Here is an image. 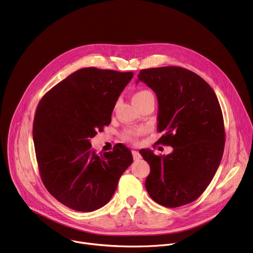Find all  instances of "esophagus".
<instances>
[{"instance_id":"obj_1","label":"esophagus","mask_w":253,"mask_h":253,"mask_svg":"<svg viewBox=\"0 0 253 253\" xmlns=\"http://www.w3.org/2000/svg\"><path fill=\"white\" fill-rule=\"evenodd\" d=\"M132 155H133V159H134L135 161H137V160L141 159V155H140V153H139L138 151H136V150H133V151H132Z\"/></svg>"}]
</instances>
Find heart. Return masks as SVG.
Segmentation results:
<instances>
[{
	"label": "heart",
	"mask_w": 253,
	"mask_h": 253,
	"mask_svg": "<svg viewBox=\"0 0 253 253\" xmlns=\"http://www.w3.org/2000/svg\"><path fill=\"white\" fill-rule=\"evenodd\" d=\"M148 100H154V95L151 91L149 90H140L136 92L133 96V102L136 106H139L143 104L144 102H146ZM144 133V129L138 128V129H127L123 132L122 137L125 141L136 143L139 136Z\"/></svg>",
	"instance_id": "1"
}]
</instances>
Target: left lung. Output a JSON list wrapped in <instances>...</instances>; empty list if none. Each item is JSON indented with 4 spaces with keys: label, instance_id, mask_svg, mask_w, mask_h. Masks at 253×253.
Segmentation results:
<instances>
[{
    "label": "left lung",
    "instance_id": "obj_1",
    "mask_svg": "<svg viewBox=\"0 0 253 253\" xmlns=\"http://www.w3.org/2000/svg\"><path fill=\"white\" fill-rule=\"evenodd\" d=\"M150 87L158 99L157 144L173 152L139 153L150 165L145 187L165 207L196 200L207 188L220 164L225 143L221 108L213 89L194 72L175 66L143 69L138 81Z\"/></svg>",
    "mask_w": 253,
    "mask_h": 253
}]
</instances>
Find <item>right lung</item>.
<instances>
[{
	"instance_id": "right-lung-1",
	"label": "right lung",
	"mask_w": 253,
	"mask_h": 253,
	"mask_svg": "<svg viewBox=\"0 0 253 253\" xmlns=\"http://www.w3.org/2000/svg\"><path fill=\"white\" fill-rule=\"evenodd\" d=\"M132 78V72L83 68L38 104L33 139L40 176L50 194L71 209L91 212L107 204L133 162L121 143L103 154L90 143L111 123L116 101Z\"/></svg>"
}]
</instances>
